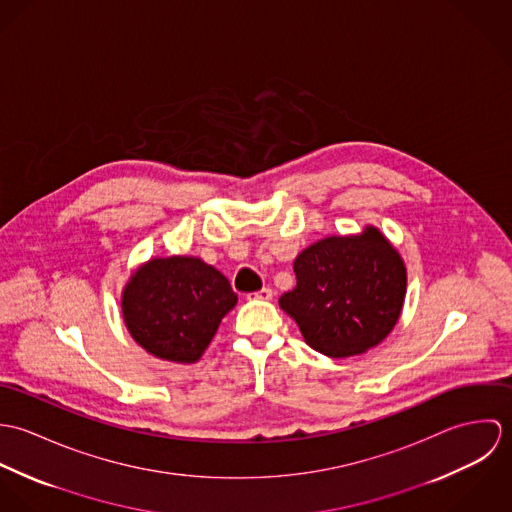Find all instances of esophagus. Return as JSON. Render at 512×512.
Wrapping results in <instances>:
<instances>
[{"label":"esophagus","mask_w":512,"mask_h":512,"mask_svg":"<svg viewBox=\"0 0 512 512\" xmlns=\"http://www.w3.org/2000/svg\"><path fill=\"white\" fill-rule=\"evenodd\" d=\"M250 297H252V299H262V301H270V299L274 297V292H272L270 288H262L260 292L252 293Z\"/></svg>","instance_id":"esophagus-1"}]
</instances>
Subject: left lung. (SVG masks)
<instances>
[{"label":"left lung","instance_id":"8db88e82","mask_svg":"<svg viewBox=\"0 0 512 512\" xmlns=\"http://www.w3.org/2000/svg\"><path fill=\"white\" fill-rule=\"evenodd\" d=\"M297 284L280 307L305 343L331 357L363 355L382 343L400 319L406 266L394 244L372 224L357 234H333L293 260Z\"/></svg>","mask_w":512,"mask_h":512}]
</instances>
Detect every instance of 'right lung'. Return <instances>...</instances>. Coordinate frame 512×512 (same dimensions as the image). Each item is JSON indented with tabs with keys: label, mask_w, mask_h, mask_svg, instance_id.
<instances>
[{
	"label": "right lung",
	"mask_w": 512,
	"mask_h": 512,
	"mask_svg": "<svg viewBox=\"0 0 512 512\" xmlns=\"http://www.w3.org/2000/svg\"><path fill=\"white\" fill-rule=\"evenodd\" d=\"M238 297L219 270L197 256H155L140 264L122 290V317L149 355L197 363Z\"/></svg>",
	"instance_id": "obj_1"
}]
</instances>
